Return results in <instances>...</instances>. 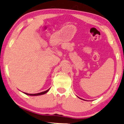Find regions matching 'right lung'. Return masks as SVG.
I'll return each mask as SVG.
<instances>
[{
	"label": "right lung",
	"mask_w": 124,
	"mask_h": 124,
	"mask_svg": "<svg viewBox=\"0 0 124 124\" xmlns=\"http://www.w3.org/2000/svg\"><path fill=\"white\" fill-rule=\"evenodd\" d=\"M49 89H48L47 90L45 91V92H41V93H37V94H28V93H24L25 94L27 95H29V96H39V95H42V94H44L46 93L47 92L49 91Z\"/></svg>",
	"instance_id": "obj_1"
}]
</instances>
